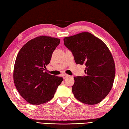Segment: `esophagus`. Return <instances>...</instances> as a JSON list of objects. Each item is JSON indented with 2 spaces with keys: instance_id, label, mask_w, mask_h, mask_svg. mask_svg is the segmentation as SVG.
<instances>
[{
  "instance_id": "esophagus-1",
  "label": "esophagus",
  "mask_w": 129,
  "mask_h": 129,
  "mask_svg": "<svg viewBox=\"0 0 129 129\" xmlns=\"http://www.w3.org/2000/svg\"><path fill=\"white\" fill-rule=\"evenodd\" d=\"M63 79H66V78H67V77H69V75H67V74H63Z\"/></svg>"
}]
</instances>
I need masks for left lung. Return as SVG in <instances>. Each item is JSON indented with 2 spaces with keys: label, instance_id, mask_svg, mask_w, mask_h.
<instances>
[{
  "label": "left lung",
  "instance_id": "1",
  "mask_svg": "<svg viewBox=\"0 0 129 129\" xmlns=\"http://www.w3.org/2000/svg\"><path fill=\"white\" fill-rule=\"evenodd\" d=\"M63 41L76 64L86 67L85 75L74 77L72 92L75 98L85 104L101 102L111 90L116 73L109 49L103 41L89 32L64 37Z\"/></svg>",
  "mask_w": 129,
  "mask_h": 129
}]
</instances>
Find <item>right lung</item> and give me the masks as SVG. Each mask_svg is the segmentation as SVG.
Segmentation results:
<instances>
[{
	"mask_svg": "<svg viewBox=\"0 0 129 129\" xmlns=\"http://www.w3.org/2000/svg\"><path fill=\"white\" fill-rule=\"evenodd\" d=\"M60 40L41 36L26 43L20 49L15 63L13 80L24 99L32 105H40L53 98L62 77L45 72Z\"/></svg>",
	"mask_w": 129,
	"mask_h": 129,
	"instance_id": "1",
	"label": "right lung"
}]
</instances>
